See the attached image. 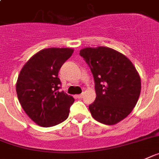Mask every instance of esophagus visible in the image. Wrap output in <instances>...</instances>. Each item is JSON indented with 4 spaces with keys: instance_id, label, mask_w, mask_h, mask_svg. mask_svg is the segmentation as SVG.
<instances>
[{
    "instance_id": "1",
    "label": "esophagus",
    "mask_w": 159,
    "mask_h": 159,
    "mask_svg": "<svg viewBox=\"0 0 159 159\" xmlns=\"http://www.w3.org/2000/svg\"><path fill=\"white\" fill-rule=\"evenodd\" d=\"M76 97H77V98H80H80H83V97H84V93L79 94V95H77Z\"/></svg>"
}]
</instances>
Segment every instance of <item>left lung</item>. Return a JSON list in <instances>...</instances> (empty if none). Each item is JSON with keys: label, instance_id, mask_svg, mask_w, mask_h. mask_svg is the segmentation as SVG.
Wrapping results in <instances>:
<instances>
[{"label": "left lung", "instance_id": "obj_1", "mask_svg": "<svg viewBox=\"0 0 159 159\" xmlns=\"http://www.w3.org/2000/svg\"><path fill=\"white\" fill-rule=\"evenodd\" d=\"M90 67L95 83L96 99L89 105L92 116L114 125L132 112L141 93V83L132 62L123 53L108 48H84L80 51Z\"/></svg>", "mask_w": 159, "mask_h": 159}]
</instances>
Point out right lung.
<instances>
[{
	"instance_id": "obj_1",
	"label": "right lung",
	"mask_w": 159,
	"mask_h": 159,
	"mask_svg": "<svg viewBox=\"0 0 159 159\" xmlns=\"http://www.w3.org/2000/svg\"><path fill=\"white\" fill-rule=\"evenodd\" d=\"M74 49L48 48L33 55L25 63L16 84L18 101L30 119L41 127H52L67 119L75 102L71 96L59 92L57 77L63 63Z\"/></svg>"
}]
</instances>
